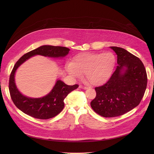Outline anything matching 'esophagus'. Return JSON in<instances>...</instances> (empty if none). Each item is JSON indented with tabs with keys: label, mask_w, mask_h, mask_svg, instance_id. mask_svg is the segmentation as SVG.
I'll list each match as a JSON object with an SVG mask.
<instances>
[{
	"label": "esophagus",
	"mask_w": 154,
	"mask_h": 154,
	"mask_svg": "<svg viewBox=\"0 0 154 154\" xmlns=\"http://www.w3.org/2000/svg\"><path fill=\"white\" fill-rule=\"evenodd\" d=\"M79 87L81 89H83V90H87L88 88V87H86V86H82V85H80Z\"/></svg>",
	"instance_id": "1"
}]
</instances>
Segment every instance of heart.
I'll list each match as a JSON object with an SVG mask.
<instances>
[{
  "instance_id": "obj_1",
  "label": "heart",
  "mask_w": 154,
  "mask_h": 154,
  "mask_svg": "<svg viewBox=\"0 0 154 154\" xmlns=\"http://www.w3.org/2000/svg\"><path fill=\"white\" fill-rule=\"evenodd\" d=\"M116 58L110 52L82 53L74 57L66 66L68 72L73 78L81 79L85 73L86 80L94 86L106 83L112 75Z\"/></svg>"
}]
</instances>
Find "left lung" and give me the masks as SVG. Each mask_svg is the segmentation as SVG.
<instances>
[{"label": "left lung", "mask_w": 154, "mask_h": 154, "mask_svg": "<svg viewBox=\"0 0 154 154\" xmlns=\"http://www.w3.org/2000/svg\"><path fill=\"white\" fill-rule=\"evenodd\" d=\"M117 55L118 66L110 79L96 87L91 102L93 110L105 118L122 115L140 103L147 87V74L143 62L121 48L109 47Z\"/></svg>", "instance_id": "1"}]
</instances>
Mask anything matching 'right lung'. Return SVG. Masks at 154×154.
Masks as SVG:
<instances>
[{
	"label": "right lung",
	"instance_id": "right-lung-1",
	"mask_svg": "<svg viewBox=\"0 0 154 154\" xmlns=\"http://www.w3.org/2000/svg\"><path fill=\"white\" fill-rule=\"evenodd\" d=\"M70 49L61 46L45 45L38 48L21 57L16 63L11 71L9 80V90L11 98L20 111L36 119H48L59 114L64 106V99L73 90L79 87L78 85H68L63 81L57 80L49 94L39 98L26 96L17 88L14 76L20 66L35 55H42L54 58H62L66 56Z\"/></svg>",
	"mask_w": 154,
	"mask_h": 154
}]
</instances>
